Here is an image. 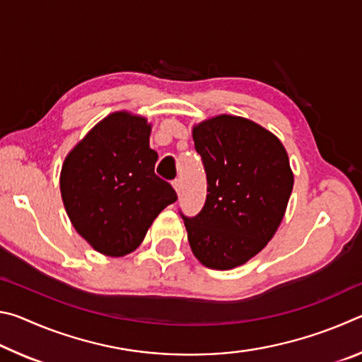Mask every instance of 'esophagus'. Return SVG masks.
I'll use <instances>...</instances> for the list:
<instances>
[{
  "label": "esophagus",
  "instance_id": "1",
  "mask_svg": "<svg viewBox=\"0 0 362 362\" xmlns=\"http://www.w3.org/2000/svg\"><path fill=\"white\" fill-rule=\"evenodd\" d=\"M173 185H174V188H175L177 194H180V193H182V180H180V179H175V180L173 182Z\"/></svg>",
  "mask_w": 362,
  "mask_h": 362
}]
</instances>
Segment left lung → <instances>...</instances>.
<instances>
[{
    "label": "left lung",
    "mask_w": 362,
    "mask_h": 362,
    "mask_svg": "<svg viewBox=\"0 0 362 362\" xmlns=\"http://www.w3.org/2000/svg\"><path fill=\"white\" fill-rule=\"evenodd\" d=\"M207 175L206 204L183 217L188 243L204 267L231 269L249 262L279 228L293 174L281 140L257 122L218 115L193 126Z\"/></svg>",
    "instance_id": "1"
}]
</instances>
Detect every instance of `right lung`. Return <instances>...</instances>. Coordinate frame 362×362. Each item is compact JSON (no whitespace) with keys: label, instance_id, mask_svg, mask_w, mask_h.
Listing matches in <instances>:
<instances>
[{"label":"right lung","instance_id":"obj_1","mask_svg":"<svg viewBox=\"0 0 362 362\" xmlns=\"http://www.w3.org/2000/svg\"><path fill=\"white\" fill-rule=\"evenodd\" d=\"M151 124L121 110L105 116L66 155L60 194L75 230L107 257L136 250L164 207L177 201L155 174Z\"/></svg>","mask_w":362,"mask_h":362}]
</instances>
